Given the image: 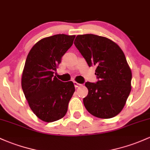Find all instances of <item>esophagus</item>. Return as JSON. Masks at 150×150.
Segmentation results:
<instances>
[{
  "instance_id": "obj_1",
  "label": "esophagus",
  "mask_w": 150,
  "mask_h": 150,
  "mask_svg": "<svg viewBox=\"0 0 150 150\" xmlns=\"http://www.w3.org/2000/svg\"><path fill=\"white\" fill-rule=\"evenodd\" d=\"M74 86H75L76 88H77V87H79V86H81V84H80V83H77V82H76V81L74 82Z\"/></svg>"
}]
</instances>
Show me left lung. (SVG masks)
Masks as SVG:
<instances>
[{
	"label": "left lung",
	"instance_id": "8db88e82",
	"mask_svg": "<svg viewBox=\"0 0 150 150\" xmlns=\"http://www.w3.org/2000/svg\"><path fill=\"white\" fill-rule=\"evenodd\" d=\"M74 45L88 67H96L98 79L96 83H85L88 92L83 99L84 107L98 118L115 117L125 107L132 88V71L125 54L112 40L97 35H78Z\"/></svg>",
	"mask_w": 150,
	"mask_h": 150
}]
</instances>
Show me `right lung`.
<instances>
[{"mask_svg":"<svg viewBox=\"0 0 150 150\" xmlns=\"http://www.w3.org/2000/svg\"><path fill=\"white\" fill-rule=\"evenodd\" d=\"M75 36L56 34L46 37L38 41L27 56L22 89L31 110L43 122H53L64 117L75 91L73 82H63L54 76Z\"/></svg>","mask_w":150,"mask_h":150,"instance_id":"add662e5","label":"right lung"}]
</instances>
